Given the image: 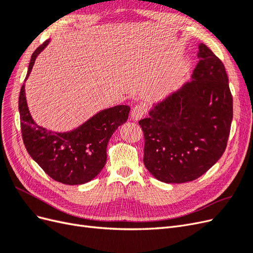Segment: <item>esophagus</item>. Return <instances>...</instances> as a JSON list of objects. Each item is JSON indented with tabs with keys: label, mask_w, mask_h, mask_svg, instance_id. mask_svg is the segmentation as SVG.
Instances as JSON below:
<instances>
[{
	"label": "esophagus",
	"mask_w": 253,
	"mask_h": 253,
	"mask_svg": "<svg viewBox=\"0 0 253 253\" xmlns=\"http://www.w3.org/2000/svg\"><path fill=\"white\" fill-rule=\"evenodd\" d=\"M145 113V108L143 105H136L131 112V118L135 121L140 120Z\"/></svg>",
	"instance_id": "obj_1"
}]
</instances>
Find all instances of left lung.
<instances>
[{
	"instance_id": "obj_1",
	"label": "left lung",
	"mask_w": 253,
	"mask_h": 253,
	"mask_svg": "<svg viewBox=\"0 0 253 253\" xmlns=\"http://www.w3.org/2000/svg\"><path fill=\"white\" fill-rule=\"evenodd\" d=\"M197 58L191 80L153 104L149 117L139 121L143 164L166 183L198 178L227 147L233 105L225 66L203 43Z\"/></svg>"
}]
</instances>
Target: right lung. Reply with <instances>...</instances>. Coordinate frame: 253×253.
<instances>
[{
	"instance_id": "1",
	"label": "right lung",
	"mask_w": 253,
	"mask_h": 253,
	"mask_svg": "<svg viewBox=\"0 0 253 253\" xmlns=\"http://www.w3.org/2000/svg\"><path fill=\"white\" fill-rule=\"evenodd\" d=\"M49 42H44L33 53L25 82L36 59ZM25 82L20 91L19 112L28 154L52 179L64 185H83L94 179L106 163V148L112 135L127 120L129 106L116 105L99 111L71 131H51L38 125L30 114Z\"/></svg>"
}]
</instances>
